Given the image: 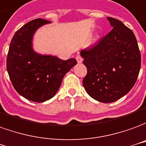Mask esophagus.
Masks as SVG:
<instances>
[{
	"label": "esophagus",
	"mask_w": 146,
	"mask_h": 146,
	"mask_svg": "<svg viewBox=\"0 0 146 146\" xmlns=\"http://www.w3.org/2000/svg\"><path fill=\"white\" fill-rule=\"evenodd\" d=\"M76 60L78 62V64H81L82 62V56L80 55H78L76 56Z\"/></svg>",
	"instance_id": "esophagus-1"
}]
</instances>
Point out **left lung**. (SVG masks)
Listing matches in <instances>:
<instances>
[{
    "label": "left lung",
    "mask_w": 146,
    "mask_h": 146,
    "mask_svg": "<svg viewBox=\"0 0 146 146\" xmlns=\"http://www.w3.org/2000/svg\"><path fill=\"white\" fill-rule=\"evenodd\" d=\"M107 19L112 30L94 46L80 52L87 68L83 86L92 98L102 103L127 94L141 68V54L133 31L116 19Z\"/></svg>",
    "instance_id": "1"
}]
</instances>
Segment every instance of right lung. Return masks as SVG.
I'll return each mask as SVG.
<instances>
[{
  "label": "right lung",
  "instance_id": "right-lung-1",
  "mask_svg": "<svg viewBox=\"0 0 146 146\" xmlns=\"http://www.w3.org/2000/svg\"><path fill=\"white\" fill-rule=\"evenodd\" d=\"M50 23L36 19L23 26L13 36L7 56V71L15 90L26 99L38 103L53 98L64 75L77 64L75 58L63 60L34 50L35 33Z\"/></svg>",
  "mask_w": 146,
  "mask_h": 146
}]
</instances>
